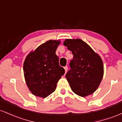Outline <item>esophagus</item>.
Instances as JSON below:
<instances>
[{
    "label": "esophagus",
    "mask_w": 122,
    "mask_h": 122,
    "mask_svg": "<svg viewBox=\"0 0 122 122\" xmlns=\"http://www.w3.org/2000/svg\"><path fill=\"white\" fill-rule=\"evenodd\" d=\"M64 69H65V72H67V71H68V66H65V67H64Z\"/></svg>",
    "instance_id": "esophagus-1"
}]
</instances>
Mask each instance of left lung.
Masks as SVG:
<instances>
[{
    "instance_id": "left-lung-1",
    "label": "left lung",
    "mask_w": 122,
    "mask_h": 122,
    "mask_svg": "<svg viewBox=\"0 0 122 122\" xmlns=\"http://www.w3.org/2000/svg\"><path fill=\"white\" fill-rule=\"evenodd\" d=\"M64 45L72 51L70 70L65 77L72 91L85 97L92 94L100 85L104 73L100 57L80 39H68Z\"/></svg>"
}]
</instances>
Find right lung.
I'll list each match as a JSON object with an SVG mask.
<instances>
[{"instance_id": "add662e5", "label": "right lung", "mask_w": 122, "mask_h": 122, "mask_svg": "<svg viewBox=\"0 0 122 122\" xmlns=\"http://www.w3.org/2000/svg\"><path fill=\"white\" fill-rule=\"evenodd\" d=\"M60 42L49 40L26 57L23 64L24 76L31 92L45 98L56 90L57 83L65 73L59 65L56 51Z\"/></svg>"}]
</instances>
